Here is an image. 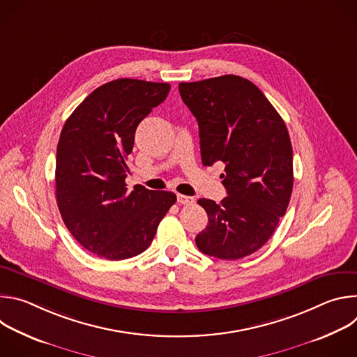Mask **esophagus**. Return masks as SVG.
<instances>
[{
	"label": "esophagus",
	"mask_w": 357,
	"mask_h": 357,
	"mask_svg": "<svg viewBox=\"0 0 357 357\" xmlns=\"http://www.w3.org/2000/svg\"><path fill=\"white\" fill-rule=\"evenodd\" d=\"M176 199H178V203H181V205H192V203H195L193 197L185 196V195H181V193L176 195Z\"/></svg>",
	"instance_id": "esophagus-1"
}]
</instances>
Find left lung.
Returning a JSON list of instances; mask_svg holds the SVG:
<instances>
[{"label":"left lung","mask_w":357,"mask_h":357,"mask_svg":"<svg viewBox=\"0 0 357 357\" xmlns=\"http://www.w3.org/2000/svg\"><path fill=\"white\" fill-rule=\"evenodd\" d=\"M183 103L199 124L202 164H225L227 196L199 199L209 223L197 248L238 260L261 248L285 215L292 193V145L287 126L250 80L225 75L179 83Z\"/></svg>","instance_id":"8db88e82"}]
</instances>
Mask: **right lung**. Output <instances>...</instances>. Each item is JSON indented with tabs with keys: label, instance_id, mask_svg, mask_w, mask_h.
Instances as JSON below:
<instances>
[{
	"label": "right lung",
	"instance_id": "1",
	"mask_svg": "<svg viewBox=\"0 0 357 357\" xmlns=\"http://www.w3.org/2000/svg\"><path fill=\"white\" fill-rule=\"evenodd\" d=\"M169 90V83L109 82L91 91L62 128L58 208L72 236L97 257L124 260L145 251L176 202L172 192L141 185L128 190L126 183L135 130Z\"/></svg>",
	"mask_w": 357,
	"mask_h": 357
}]
</instances>
